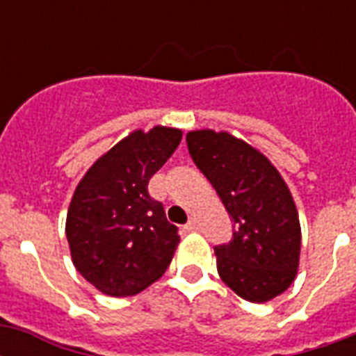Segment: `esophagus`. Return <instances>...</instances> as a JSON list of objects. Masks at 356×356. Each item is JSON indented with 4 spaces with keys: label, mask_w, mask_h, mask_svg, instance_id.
<instances>
[{
    "label": "esophagus",
    "mask_w": 356,
    "mask_h": 356,
    "mask_svg": "<svg viewBox=\"0 0 356 356\" xmlns=\"http://www.w3.org/2000/svg\"><path fill=\"white\" fill-rule=\"evenodd\" d=\"M186 231H197L200 229V223H197V218H190V222L184 225Z\"/></svg>",
    "instance_id": "34e87169"
}]
</instances>
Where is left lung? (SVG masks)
Instances as JSON below:
<instances>
[{"label": "left lung", "instance_id": "obj_1", "mask_svg": "<svg viewBox=\"0 0 356 356\" xmlns=\"http://www.w3.org/2000/svg\"><path fill=\"white\" fill-rule=\"evenodd\" d=\"M186 144L234 222L233 240L214 248L222 281L251 303L277 298L296 279L301 251L284 179L259 149L225 131H190Z\"/></svg>", "mask_w": 356, "mask_h": 356}]
</instances>
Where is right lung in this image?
Masks as SVG:
<instances>
[{
	"instance_id": "obj_1",
	"label": "right lung",
	"mask_w": 356,
	"mask_h": 356,
	"mask_svg": "<svg viewBox=\"0 0 356 356\" xmlns=\"http://www.w3.org/2000/svg\"><path fill=\"white\" fill-rule=\"evenodd\" d=\"M183 133L136 129L99 156L81 179L66 216L74 266L113 298H127L161 279L179 243L147 183L177 149Z\"/></svg>"
}]
</instances>
